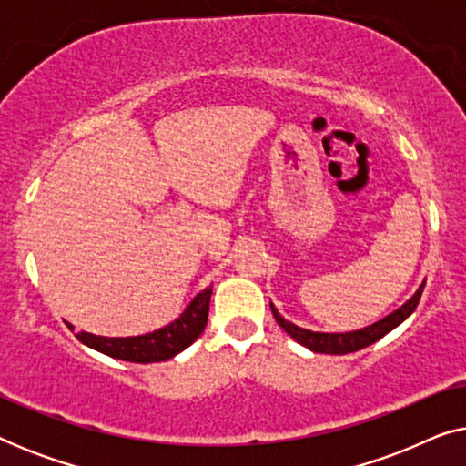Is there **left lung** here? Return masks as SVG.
Wrapping results in <instances>:
<instances>
[{
    "instance_id": "left-lung-1",
    "label": "left lung",
    "mask_w": 466,
    "mask_h": 466,
    "mask_svg": "<svg viewBox=\"0 0 466 466\" xmlns=\"http://www.w3.org/2000/svg\"><path fill=\"white\" fill-rule=\"evenodd\" d=\"M424 284H426V279L420 284V289L413 292V297L410 299V301H405L399 309H394L392 314H388L386 318H381V320H378V322L369 324V327H365V329L350 330V333H316V330L301 329V327H297V324L284 320L273 303H271V311H273V318H276V322L279 324V327H282L297 343H301V346L311 350V352L350 354V352H356V350L371 346V343H375L384 335L390 333L392 329H397L400 322L407 320V318L413 314V309L418 308L420 297H422V290H424Z\"/></svg>"
}]
</instances>
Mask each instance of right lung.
<instances>
[{"mask_svg": "<svg viewBox=\"0 0 466 466\" xmlns=\"http://www.w3.org/2000/svg\"><path fill=\"white\" fill-rule=\"evenodd\" d=\"M209 297H212V286L201 290L174 322L158 330H152V333L137 337H101L80 330L76 337L85 346L118 360L142 362V365L169 360L176 354H180L182 350H187L203 333L208 324ZM69 329H74L72 324H69Z\"/></svg>", "mask_w": 466, "mask_h": 466, "instance_id": "right-lung-1", "label": "right lung"}]
</instances>
